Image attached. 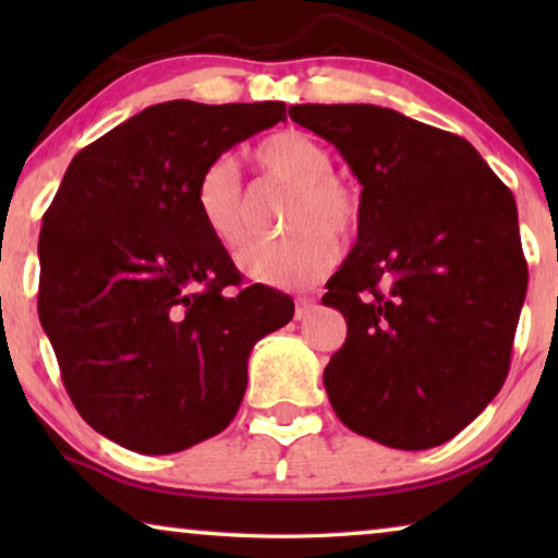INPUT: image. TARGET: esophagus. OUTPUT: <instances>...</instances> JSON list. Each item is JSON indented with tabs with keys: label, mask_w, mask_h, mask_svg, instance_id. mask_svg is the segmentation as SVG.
<instances>
[{
	"label": "esophagus",
	"mask_w": 558,
	"mask_h": 558,
	"mask_svg": "<svg viewBox=\"0 0 558 558\" xmlns=\"http://www.w3.org/2000/svg\"><path fill=\"white\" fill-rule=\"evenodd\" d=\"M315 310H317V300H315V296H300V300H296L294 317H296V319H307Z\"/></svg>",
	"instance_id": "obj_1"
}]
</instances>
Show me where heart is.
<instances>
[{
    "label": "heart",
    "mask_w": 558,
    "mask_h": 558,
    "mask_svg": "<svg viewBox=\"0 0 558 558\" xmlns=\"http://www.w3.org/2000/svg\"><path fill=\"white\" fill-rule=\"evenodd\" d=\"M254 162L269 178L292 185L284 203L279 239L251 241L235 264L251 281L279 289H300L323 277L340 254L335 233L348 235L357 226L361 203L355 190L332 174V157L315 136L277 132L256 144ZM195 213L205 231L223 248H235L246 235L248 205L239 170L231 159H216L195 182Z\"/></svg>",
    "instance_id": "1"
}]
</instances>
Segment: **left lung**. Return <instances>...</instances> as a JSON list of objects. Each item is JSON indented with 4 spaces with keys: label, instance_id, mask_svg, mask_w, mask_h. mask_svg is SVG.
Here are the masks:
<instances>
[{
    "label": "left lung",
    "instance_id": "obj_1",
    "mask_svg": "<svg viewBox=\"0 0 558 558\" xmlns=\"http://www.w3.org/2000/svg\"><path fill=\"white\" fill-rule=\"evenodd\" d=\"M361 182L357 241L323 302L348 338L325 368L340 422L393 449L460 434L508 376L529 269L513 193L462 136L373 104H296Z\"/></svg>",
    "mask_w": 558,
    "mask_h": 558
}]
</instances>
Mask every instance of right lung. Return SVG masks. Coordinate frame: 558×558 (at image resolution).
Instances as JSON below:
<instances>
[{"mask_svg":"<svg viewBox=\"0 0 558 558\" xmlns=\"http://www.w3.org/2000/svg\"><path fill=\"white\" fill-rule=\"evenodd\" d=\"M284 119L281 101L155 104L81 149L45 213L43 330L78 414L132 452L223 432L251 350L294 315L289 294L241 287L193 203L205 167Z\"/></svg>","mask_w":558,"mask_h":558,"instance_id":"add662e5","label":"right lung"}]
</instances>
